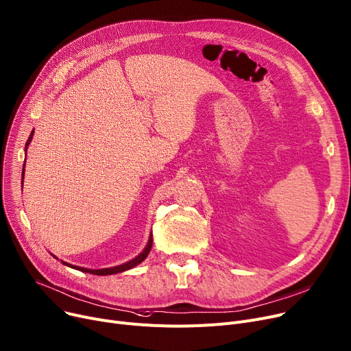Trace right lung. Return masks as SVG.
<instances>
[{
	"mask_svg": "<svg viewBox=\"0 0 351 351\" xmlns=\"http://www.w3.org/2000/svg\"><path fill=\"white\" fill-rule=\"evenodd\" d=\"M32 136H34V131L31 132V135H29V138H28V141H27V145H25V155H27L28 145H29L31 141H32ZM25 159H27V156H25ZM23 168H25V163H23ZM23 172H25V169H22V183H23ZM151 248H152V232H151L148 244L145 245L144 251H143L141 254H139V255H136L134 260H131V261H128V263H125V264H123V265H117V267H111V268H103V269H88V268H83V267H76V265H72V264H67V263H64V261H62V264H64V265H67V267H70V268H75V269L87 272V274H93V275H112V274H119V272L131 269V268L136 267L138 264H141V263L147 258V255L149 254ZM53 256H55V255H53ZM55 258H56V256H55Z\"/></svg>",
	"mask_w": 351,
	"mask_h": 351,
	"instance_id": "1",
	"label": "right lung"
}]
</instances>
